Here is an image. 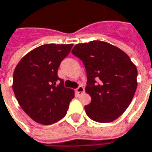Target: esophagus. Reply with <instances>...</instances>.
<instances>
[{
    "mask_svg": "<svg viewBox=\"0 0 152 152\" xmlns=\"http://www.w3.org/2000/svg\"><path fill=\"white\" fill-rule=\"evenodd\" d=\"M76 93H77V94H82L83 93H84V91H85V88L82 86H78V88H76Z\"/></svg>",
    "mask_w": 152,
    "mask_h": 152,
    "instance_id": "1",
    "label": "esophagus"
}]
</instances>
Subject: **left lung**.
<instances>
[{"label":"left lung","mask_w":152,"mask_h":152,"mask_svg":"<svg viewBox=\"0 0 152 152\" xmlns=\"http://www.w3.org/2000/svg\"><path fill=\"white\" fill-rule=\"evenodd\" d=\"M72 53L84 64L86 92L91 102L87 116L97 123H110L124 114L135 94L137 70L129 57L108 43L92 41L76 45Z\"/></svg>","instance_id":"1"}]
</instances>
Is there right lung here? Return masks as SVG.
<instances>
[{"label":"right lung","instance_id":"right-lung-1","mask_svg":"<svg viewBox=\"0 0 152 152\" xmlns=\"http://www.w3.org/2000/svg\"><path fill=\"white\" fill-rule=\"evenodd\" d=\"M73 45H44L26 54L13 75V90L23 111L36 123L55 124L66 114L74 91L58 76Z\"/></svg>","mask_w":152,"mask_h":152}]
</instances>
